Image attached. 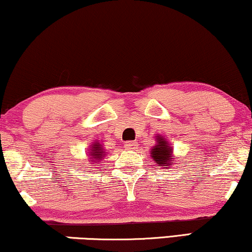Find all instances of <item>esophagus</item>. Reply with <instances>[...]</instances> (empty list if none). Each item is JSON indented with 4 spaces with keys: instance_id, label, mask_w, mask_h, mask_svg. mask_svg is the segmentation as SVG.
Returning <instances> with one entry per match:
<instances>
[{
    "instance_id": "obj_1",
    "label": "esophagus",
    "mask_w": 252,
    "mask_h": 252,
    "mask_svg": "<svg viewBox=\"0 0 252 252\" xmlns=\"http://www.w3.org/2000/svg\"><path fill=\"white\" fill-rule=\"evenodd\" d=\"M137 147H139V144L135 141H129V142H127L125 144V148L127 150H135L137 149Z\"/></svg>"
}]
</instances>
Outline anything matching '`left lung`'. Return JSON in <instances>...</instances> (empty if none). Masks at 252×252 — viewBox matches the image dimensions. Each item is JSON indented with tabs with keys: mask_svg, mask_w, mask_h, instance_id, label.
Wrapping results in <instances>:
<instances>
[{
	"mask_svg": "<svg viewBox=\"0 0 252 252\" xmlns=\"http://www.w3.org/2000/svg\"><path fill=\"white\" fill-rule=\"evenodd\" d=\"M155 140L156 144L150 149V157L158 166L166 168L173 166V161L177 157L174 156L172 144L166 140V137L160 134H156Z\"/></svg>",
	"mask_w": 252,
	"mask_h": 252,
	"instance_id": "left-lung-1",
	"label": "left lung"
}]
</instances>
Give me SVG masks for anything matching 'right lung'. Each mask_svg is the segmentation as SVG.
I'll return each instance as SVG.
<instances>
[{
	"label": "right lung",
	"mask_w": 252,
	"mask_h": 252,
	"mask_svg": "<svg viewBox=\"0 0 252 252\" xmlns=\"http://www.w3.org/2000/svg\"><path fill=\"white\" fill-rule=\"evenodd\" d=\"M87 161L89 164H98L103 160V158L105 157L106 150L104 149V146L99 142V141H95L92 143V146H89L87 150Z\"/></svg>",
	"instance_id": "right-lung-1"
}]
</instances>
